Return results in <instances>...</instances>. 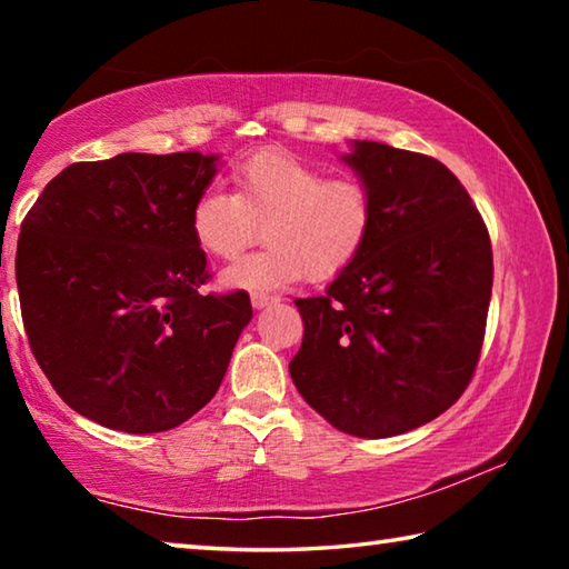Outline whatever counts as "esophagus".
<instances>
[{
  "mask_svg": "<svg viewBox=\"0 0 569 569\" xmlns=\"http://www.w3.org/2000/svg\"><path fill=\"white\" fill-rule=\"evenodd\" d=\"M276 301H278V298L276 296H268V293H253V296H250V303H253L256 311H261V308L271 306Z\"/></svg>",
  "mask_w": 569,
  "mask_h": 569,
  "instance_id": "34e87169",
  "label": "esophagus"
}]
</instances>
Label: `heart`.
Instances as JSON below:
<instances>
[{
	"label": "heart",
	"mask_w": 569,
	"mask_h": 569,
	"mask_svg": "<svg viewBox=\"0 0 569 569\" xmlns=\"http://www.w3.org/2000/svg\"><path fill=\"white\" fill-rule=\"evenodd\" d=\"M230 182L233 192L206 188L190 208L192 240L216 261H233L263 226L266 248L226 268V288L276 291L303 276L329 281L371 236L373 198L359 178H326L291 152L263 150L240 162Z\"/></svg>",
	"instance_id": "obj_1"
}]
</instances>
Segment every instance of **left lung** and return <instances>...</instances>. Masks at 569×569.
<instances>
[{
    "instance_id": "8db88e82",
    "label": "left lung",
    "mask_w": 569,
    "mask_h": 569,
    "mask_svg": "<svg viewBox=\"0 0 569 569\" xmlns=\"http://www.w3.org/2000/svg\"><path fill=\"white\" fill-rule=\"evenodd\" d=\"M371 190L361 256L319 298H298L301 397L351 437L437 419L475 373L492 296V246L469 192L439 160L353 140L341 156Z\"/></svg>"
}]
</instances>
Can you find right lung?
Wrapping results in <instances>:
<instances>
[{
  "label": "right lung",
  "mask_w": 569,
  "mask_h": 569,
  "mask_svg": "<svg viewBox=\"0 0 569 569\" xmlns=\"http://www.w3.org/2000/svg\"><path fill=\"white\" fill-rule=\"evenodd\" d=\"M220 156L120 152L47 182L22 223L17 288L37 363L67 407L108 429L156 435L216 397L246 291L203 296L190 208Z\"/></svg>",
  "instance_id": "right-lung-1"
}]
</instances>
